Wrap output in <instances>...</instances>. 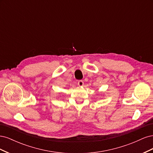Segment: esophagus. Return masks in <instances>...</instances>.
Here are the masks:
<instances>
[{"instance_id": "esophagus-1", "label": "esophagus", "mask_w": 153, "mask_h": 153, "mask_svg": "<svg viewBox=\"0 0 153 153\" xmlns=\"http://www.w3.org/2000/svg\"><path fill=\"white\" fill-rule=\"evenodd\" d=\"M78 85L80 86V87L83 86V85H84V82H83L82 80H79L78 82Z\"/></svg>"}]
</instances>
